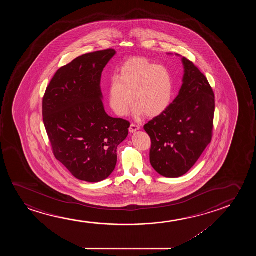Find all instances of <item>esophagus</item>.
Instances as JSON below:
<instances>
[{
	"mask_svg": "<svg viewBox=\"0 0 256 256\" xmlns=\"http://www.w3.org/2000/svg\"><path fill=\"white\" fill-rule=\"evenodd\" d=\"M139 128H140L139 125H137L136 123H132V124L130 125V133H134V132H136L137 130H139Z\"/></svg>",
	"mask_w": 256,
	"mask_h": 256,
	"instance_id": "1",
	"label": "esophagus"
}]
</instances>
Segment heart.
Returning a JSON list of instances; mask_svg holds the SVG:
<instances>
[{
    "label": "heart",
    "mask_w": 256,
    "mask_h": 256,
    "mask_svg": "<svg viewBox=\"0 0 256 256\" xmlns=\"http://www.w3.org/2000/svg\"><path fill=\"white\" fill-rule=\"evenodd\" d=\"M173 80L165 67L144 58L126 62L118 76L110 80L108 103L117 116H126L133 106L134 114L156 117L165 112L172 103Z\"/></svg>",
    "instance_id": "heart-1"
}]
</instances>
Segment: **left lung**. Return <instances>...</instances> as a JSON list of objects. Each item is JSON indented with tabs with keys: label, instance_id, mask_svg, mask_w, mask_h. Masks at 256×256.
I'll use <instances>...</instances> for the list:
<instances>
[{
	"label": "left lung",
	"instance_id": "left-lung-1",
	"mask_svg": "<svg viewBox=\"0 0 256 256\" xmlns=\"http://www.w3.org/2000/svg\"><path fill=\"white\" fill-rule=\"evenodd\" d=\"M182 62L184 74L178 97L165 112L144 125L150 137L151 165L165 178L189 172L212 138L214 91L192 61L182 58Z\"/></svg>",
	"mask_w": 256,
	"mask_h": 256
}]
</instances>
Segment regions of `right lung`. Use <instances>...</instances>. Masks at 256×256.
<instances>
[{
    "mask_svg": "<svg viewBox=\"0 0 256 256\" xmlns=\"http://www.w3.org/2000/svg\"><path fill=\"white\" fill-rule=\"evenodd\" d=\"M116 54L108 49L78 56L56 70L42 98L53 154L86 182H100L112 174L117 147L128 134L130 122L109 116L102 102V72Z\"/></svg>",
    "mask_w": 256,
    "mask_h": 256,
    "instance_id": "1",
    "label": "right lung"
}]
</instances>
